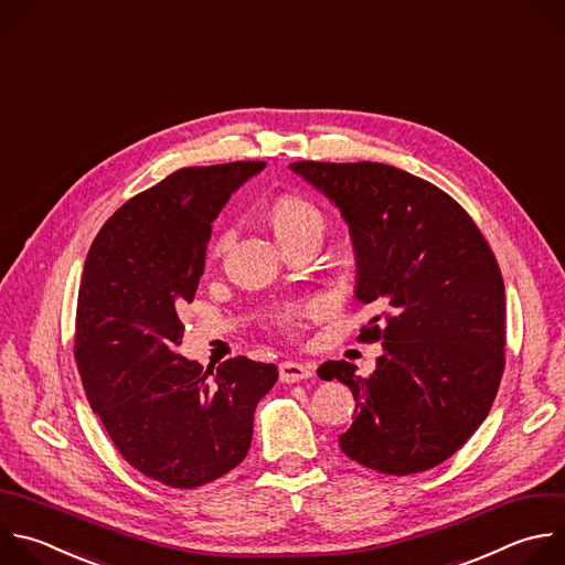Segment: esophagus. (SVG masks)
<instances>
[{"label":"esophagus","mask_w":565,"mask_h":565,"mask_svg":"<svg viewBox=\"0 0 565 565\" xmlns=\"http://www.w3.org/2000/svg\"><path fill=\"white\" fill-rule=\"evenodd\" d=\"M312 377V365L299 361H284L279 363V380L284 384H297Z\"/></svg>","instance_id":"1"}]
</instances>
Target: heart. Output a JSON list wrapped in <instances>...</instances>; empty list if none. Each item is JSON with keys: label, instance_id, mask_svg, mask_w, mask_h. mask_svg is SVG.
Here are the masks:
<instances>
[{"label": "heart", "instance_id": "obj_1", "mask_svg": "<svg viewBox=\"0 0 565 565\" xmlns=\"http://www.w3.org/2000/svg\"><path fill=\"white\" fill-rule=\"evenodd\" d=\"M273 217V226L277 237L286 235V233H295L301 228H321L323 226V217L319 213V209L308 202L301 195H281L270 211ZM228 244V233H224L222 237H217V242L213 244V250H222Z\"/></svg>", "mask_w": 565, "mask_h": 565}]
</instances>
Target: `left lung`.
Returning <instances> with one entry per match:
<instances>
[{"label":"left lung","mask_w":565,"mask_h":565,"mask_svg":"<svg viewBox=\"0 0 565 565\" xmlns=\"http://www.w3.org/2000/svg\"><path fill=\"white\" fill-rule=\"evenodd\" d=\"M290 170L348 224L354 297L384 310L361 337L382 339L370 377L326 361L356 402L339 437L356 463L386 475L424 472L483 424L503 374L505 290L497 259L468 213L430 181L388 163L295 161Z\"/></svg>","instance_id":"8db88e82"}]
</instances>
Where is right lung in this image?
Instances as JSON below:
<instances>
[{"mask_svg":"<svg viewBox=\"0 0 565 565\" xmlns=\"http://www.w3.org/2000/svg\"><path fill=\"white\" fill-rule=\"evenodd\" d=\"M264 161L181 168L126 202L95 237L77 299L75 359L90 408L148 479L198 488L239 466L275 363L235 356L206 370L177 352L211 228Z\"/></svg>","mask_w":565,"mask_h":565,"instance_id":"1","label":"right lung"}]
</instances>
